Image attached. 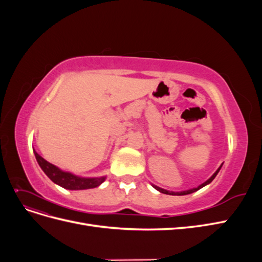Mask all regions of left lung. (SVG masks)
<instances>
[{
	"label": "left lung",
	"instance_id": "left-lung-1",
	"mask_svg": "<svg viewBox=\"0 0 262 262\" xmlns=\"http://www.w3.org/2000/svg\"><path fill=\"white\" fill-rule=\"evenodd\" d=\"M221 167L222 166H220V168L213 173V175L211 176V178H209L207 181L205 182H203L202 185H200L199 187L198 188H193V189H190V190H187V191H180V192H172V191H167V190H165V189H162V188H160V187H157V186H154L153 185V187L156 189V190H158V191L160 192H162V193H165V194H171V195H185V194H189V193H192V192H194V191H196V190H199V189H201L202 187H204V186H207V185H209L210 182L216 177V175H217V172L220 171V169H221Z\"/></svg>",
	"mask_w": 262,
	"mask_h": 262
}]
</instances>
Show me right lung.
I'll list each match as a JSON object with an SVG mask.
<instances>
[{
  "label": "right lung",
  "instance_id": "obj_1",
  "mask_svg": "<svg viewBox=\"0 0 262 262\" xmlns=\"http://www.w3.org/2000/svg\"><path fill=\"white\" fill-rule=\"evenodd\" d=\"M36 160L40 166L43 172L48 176L54 184L61 186L64 189L69 190H84V189H92L96 188L102 182L105 181L106 177H95V178H84L73 175L69 171H63L57 166L52 165L51 163L47 162L45 158L39 155L36 150H34Z\"/></svg>",
  "mask_w": 262,
  "mask_h": 262
}]
</instances>
